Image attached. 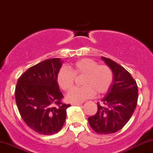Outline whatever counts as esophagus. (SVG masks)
<instances>
[{
    "label": "esophagus",
    "mask_w": 153,
    "mask_h": 153,
    "mask_svg": "<svg viewBox=\"0 0 153 153\" xmlns=\"http://www.w3.org/2000/svg\"><path fill=\"white\" fill-rule=\"evenodd\" d=\"M73 105H82L81 102H78V103H72Z\"/></svg>",
    "instance_id": "obj_1"
}]
</instances>
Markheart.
I'll use <instances>...</instances> for the list:
<instances>
[{
  "label": "heart",
  "mask_w": 153,
  "mask_h": 153,
  "mask_svg": "<svg viewBox=\"0 0 153 153\" xmlns=\"http://www.w3.org/2000/svg\"><path fill=\"white\" fill-rule=\"evenodd\" d=\"M84 75L83 86L75 87L69 92L66 99L73 103L82 102L109 91L113 81V73L107 65H99L91 58H82L73 64L72 70L62 67L57 74V82L62 90L68 91L74 84L76 75Z\"/></svg>",
  "instance_id": "heart-1"
}]
</instances>
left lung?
I'll return each instance as SVG.
<instances>
[{
	"mask_svg": "<svg viewBox=\"0 0 153 153\" xmlns=\"http://www.w3.org/2000/svg\"><path fill=\"white\" fill-rule=\"evenodd\" d=\"M102 59L113 71V81L88 122L97 133L108 135L118 131L129 121L137 105L138 91L129 72L111 59L102 56Z\"/></svg>",
	"mask_w": 153,
	"mask_h": 153,
	"instance_id": "obj_1",
	"label": "left lung"
}]
</instances>
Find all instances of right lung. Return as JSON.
<instances>
[{
  "mask_svg": "<svg viewBox=\"0 0 153 153\" xmlns=\"http://www.w3.org/2000/svg\"><path fill=\"white\" fill-rule=\"evenodd\" d=\"M62 65L60 58L48 59L27 70L18 78L15 91L20 115L29 128L41 135L56 134L62 129L66 109L57 82Z\"/></svg>",
  "mask_w": 153,
  "mask_h": 153,
  "instance_id": "add662e5",
  "label": "right lung"
}]
</instances>
